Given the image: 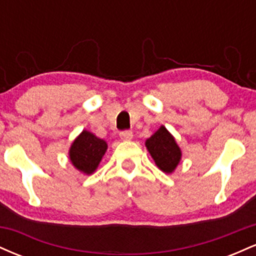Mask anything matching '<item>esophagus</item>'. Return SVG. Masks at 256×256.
<instances>
[{
    "label": "esophagus",
    "instance_id": "34e87169",
    "mask_svg": "<svg viewBox=\"0 0 256 256\" xmlns=\"http://www.w3.org/2000/svg\"><path fill=\"white\" fill-rule=\"evenodd\" d=\"M119 136H120V138H122V140H132V137H134V134H132L131 131L125 130V131L120 132Z\"/></svg>",
    "mask_w": 256,
    "mask_h": 256
}]
</instances>
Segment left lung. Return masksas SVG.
Wrapping results in <instances>:
<instances>
[{"label":"left lung","mask_w":256,"mask_h":256,"mask_svg":"<svg viewBox=\"0 0 256 256\" xmlns=\"http://www.w3.org/2000/svg\"><path fill=\"white\" fill-rule=\"evenodd\" d=\"M146 146L161 171L172 173L180 161L182 152L165 126H161L146 142Z\"/></svg>","instance_id":"1"}]
</instances>
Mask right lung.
I'll return each instance as SVG.
<instances>
[{"instance_id":"1","label":"right lung","mask_w":256,"mask_h":256,"mask_svg":"<svg viewBox=\"0 0 256 256\" xmlns=\"http://www.w3.org/2000/svg\"><path fill=\"white\" fill-rule=\"evenodd\" d=\"M107 150V143L88 131L76 138L70 149L73 166L85 174H91L98 168L100 161Z\"/></svg>"}]
</instances>
